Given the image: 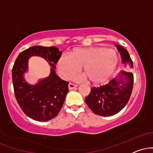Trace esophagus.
I'll use <instances>...</instances> for the list:
<instances>
[{"label":"esophagus","instance_id":"1","mask_svg":"<svg viewBox=\"0 0 153 153\" xmlns=\"http://www.w3.org/2000/svg\"><path fill=\"white\" fill-rule=\"evenodd\" d=\"M77 86H78V85H75V84L72 83V82H70V83L68 84V88H69L70 90H72V89H75Z\"/></svg>","mask_w":153,"mask_h":153}]
</instances>
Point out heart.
Listing matches in <instances>:
<instances>
[{
    "label": "heart",
    "mask_w": 153,
    "mask_h": 153,
    "mask_svg": "<svg viewBox=\"0 0 153 153\" xmlns=\"http://www.w3.org/2000/svg\"><path fill=\"white\" fill-rule=\"evenodd\" d=\"M117 63V56L114 50L94 47L73 49L70 56L62 55L59 57L57 68L59 74L65 79H71L82 68L88 82L97 85L109 78Z\"/></svg>",
    "instance_id": "obj_1"
}]
</instances>
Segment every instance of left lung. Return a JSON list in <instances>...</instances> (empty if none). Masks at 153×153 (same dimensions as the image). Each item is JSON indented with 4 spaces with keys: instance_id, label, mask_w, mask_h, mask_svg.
<instances>
[{
    "instance_id": "left-lung-1",
    "label": "left lung",
    "mask_w": 153,
    "mask_h": 153,
    "mask_svg": "<svg viewBox=\"0 0 153 153\" xmlns=\"http://www.w3.org/2000/svg\"><path fill=\"white\" fill-rule=\"evenodd\" d=\"M117 45L122 61L127 68H133V63L127 50ZM134 76L131 72L122 71L119 76L111 80L106 85L93 87L85 103L96 114L110 117L120 111L127 105L131 94Z\"/></svg>"
}]
</instances>
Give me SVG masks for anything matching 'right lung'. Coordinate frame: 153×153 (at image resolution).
Segmentation results:
<instances>
[{
    "mask_svg": "<svg viewBox=\"0 0 153 153\" xmlns=\"http://www.w3.org/2000/svg\"><path fill=\"white\" fill-rule=\"evenodd\" d=\"M61 54L62 52L55 47L33 46L19 54L12 68L16 99L24 113L34 120L46 122L57 117L69 91V82L57 76L54 71ZM31 56L43 57L53 67L49 77L34 86L28 84L23 78L27 59Z\"/></svg>",
    "mask_w": 153,
    "mask_h": 153,
    "instance_id": "obj_1",
    "label": "right lung"
}]
</instances>
